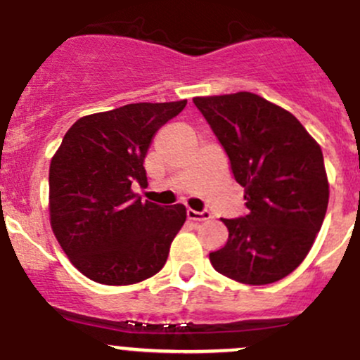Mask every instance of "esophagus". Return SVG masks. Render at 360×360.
<instances>
[{
    "mask_svg": "<svg viewBox=\"0 0 360 360\" xmlns=\"http://www.w3.org/2000/svg\"><path fill=\"white\" fill-rule=\"evenodd\" d=\"M186 216L188 219H191V221H205V219L212 218L209 211H193V209H188Z\"/></svg>",
    "mask_w": 360,
    "mask_h": 360,
    "instance_id": "obj_1",
    "label": "esophagus"
}]
</instances>
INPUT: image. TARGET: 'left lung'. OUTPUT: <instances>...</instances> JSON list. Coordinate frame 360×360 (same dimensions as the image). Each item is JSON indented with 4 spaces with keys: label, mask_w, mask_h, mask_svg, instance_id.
Instances as JSON below:
<instances>
[{
    "label": "left lung",
    "mask_w": 360,
    "mask_h": 360,
    "mask_svg": "<svg viewBox=\"0 0 360 360\" xmlns=\"http://www.w3.org/2000/svg\"><path fill=\"white\" fill-rule=\"evenodd\" d=\"M193 103L225 149L248 207L240 218H223L229 240L209 260L239 283H274L304 260L326 218L322 149L290 112L253 93Z\"/></svg>",
    "instance_id": "left-lung-1"
}]
</instances>
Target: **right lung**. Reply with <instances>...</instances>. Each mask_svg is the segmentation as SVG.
<instances>
[{
    "mask_svg": "<svg viewBox=\"0 0 360 360\" xmlns=\"http://www.w3.org/2000/svg\"><path fill=\"white\" fill-rule=\"evenodd\" d=\"M184 107L186 100L128 103L80 117L63 137L49 170L51 225L89 280L131 285L165 265L186 209L142 202L131 186L148 183L144 158L153 137Z\"/></svg>",
    "mask_w": 360,
    "mask_h": 360,
    "instance_id": "right-lung-1",
    "label": "right lung"
}]
</instances>
